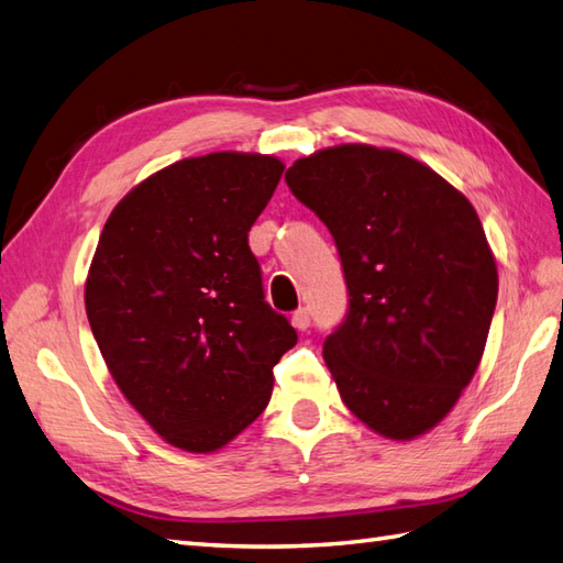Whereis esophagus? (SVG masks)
<instances>
[{
    "mask_svg": "<svg viewBox=\"0 0 563 563\" xmlns=\"http://www.w3.org/2000/svg\"><path fill=\"white\" fill-rule=\"evenodd\" d=\"M311 323V311L307 307H299L295 313H292V325L297 331H307Z\"/></svg>",
    "mask_w": 563,
    "mask_h": 563,
    "instance_id": "obj_1",
    "label": "esophagus"
}]
</instances>
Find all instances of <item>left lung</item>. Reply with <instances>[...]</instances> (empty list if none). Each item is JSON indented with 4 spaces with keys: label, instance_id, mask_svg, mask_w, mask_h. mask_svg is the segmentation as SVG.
<instances>
[{
    "label": "left lung",
    "instance_id": "8db88e82",
    "mask_svg": "<svg viewBox=\"0 0 563 563\" xmlns=\"http://www.w3.org/2000/svg\"><path fill=\"white\" fill-rule=\"evenodd\" d=\"M333 234L350 309L323 360L347 410L396 441L451 412L485 352L499 292L473 203L424 163L367 143L285 173Z\"/></svg>",
    "mask_w": 563,
    "mask_h": 563
}]
</instances>
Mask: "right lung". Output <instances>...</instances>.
Returning a JSON list of instances; mask_svg holds the SVG:
<instances>
[{
	"label": "right lung",
	"mask_w": 563,
	"mask_h": 563,
	"mask_svg": "<svg viewBox=\"0 0 563 563\" xmlns=\"http://www.w3.org/2000/svg\"><path fill=\"white\" fill-rule=\"evenodd\" d=\"M283 169L234 151L163 167L114 206L90 261L86 313L102 360L181 451H218L250 427L297 343L250 250Z\"/></svg>",
	"instance_id": "1"
}]
</instances>
